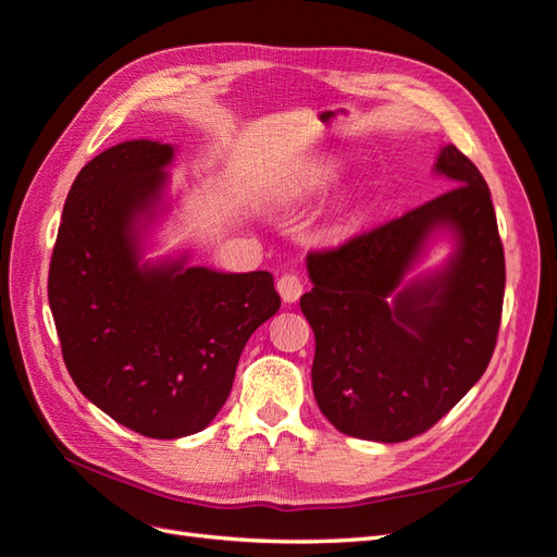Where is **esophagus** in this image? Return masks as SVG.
<instances>
[{
	"mask_svg": "<svg viewBox=\"0 0 557 557\" xmlns=\"http://www.w3.org/2000/svg\"><path fill=\"white\" fill-rule=\"evenodd\" d=\"M276 288L281 293L283 301L293 305V301H297L301 297V293H305V281H301V276H297V274H283L276 283Z\"/></svg>",
	"mask_w": 557,
	"mask_h": 557,
	"instance_id": "esophagus-1",
	"label": "esophagus"
}]
</instances>
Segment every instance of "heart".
<instances>
[{"label":"heart","mask_w":557,"mask_h":557,"mask_svg":"<svg viewBox=\"0 0 557 557\" xmlns=\"http://www.w3.org/2000/svg\"><path fill=\"white\" fill-rule=\"evenodd\" d=\"M334 178V170L330 164H318L313 170H309L301 178V190L305 193H315L320 188H325V185Z\"/></svg>","instance_id":"heart-1"}]
</instances>
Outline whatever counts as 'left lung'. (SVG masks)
Returning a JSON list of instances; mask_svg holds the SVG:
<instances>
[{"mask_svg": "<svg viewBox=\"0 0 557 557\" xmlns=\"http://www.w3.org/2000/svg\"><path fill=\"white\" fill-rule=\"evenodd\" d=\"M434 172L453 188L307 256L313 288L299 307L315 334L313 395L330 423L358 440L397 444L428 432L483 376L495 350L507 272L491 190L453 144ZM436 228L454 234L451 260L401 286Z\"/></svg>", "mask_w": 557, "mask_h": 557, "instance_id": "left-lung-1", "label": "left lung"}]
</instances>
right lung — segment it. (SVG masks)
Listing matches in <instances>:
<instances>
[{"label": "right lung", "instance_id": "right-lung-1", "mask_svg": "<svg viewBox=\"0 0 557 557\" xmlns=\"http://www.w3.org/2000/svg\"><path fill=\"white\" fill-rule=\"evenodd\" d=\"M174 146L134 139L99 153L64 201L48 305L62 358L95 407L150 440L205 430L232 391L250 334L281 297L269 272L141 262Z\"/></svg>", "mask_w": 557, "mask_h": 557}]
</instances>
